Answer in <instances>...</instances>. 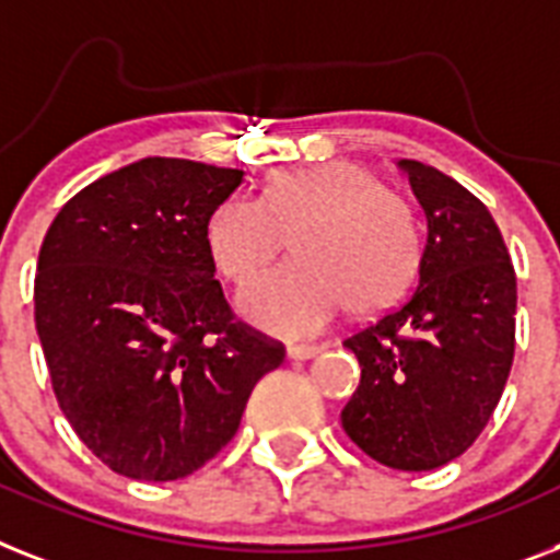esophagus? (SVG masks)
I'll return each instance as SVG.
<instances>
[{
    "label": "esophagus",
    "mask_w": 560,
    "mask_h": 560,
    "mask_svg": "<svg viewBox=\"0 0 560 560\" xmlns=\"http://www.w3.org/2000/svg\"><path fill=\"white\" fill-rule=\"evenodd\" d=\"M323 352V346H289L285 358L289 360H312Z\"/></svg>",
    "instance_id": "34e87169"
}]
</instances>
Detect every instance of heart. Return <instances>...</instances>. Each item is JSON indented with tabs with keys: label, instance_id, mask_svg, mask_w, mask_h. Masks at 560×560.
I'll list each match as a JSON object with an SVG mask.
<instances>
[{
	"label": "heart",
	"instance_id": "b5f03b06",
	"mask_svg": "<svg viewBox=\"0 0 560 560\" xmlns=\"http://www.w3.org/2000/svg\"><path fill=\"white\" fill-rule=\"evenodd\" d=\"M294 234L298 260L240 291L248 320L283 337L317 335L343 303L377 312L412 283L420 237L412 208L354 163L285 168L260 197L234 194L208 214L214 269L246 283Z\"/></svg>",
	"mask_w": 560,
	"mask_h": 560
}]
</instances>
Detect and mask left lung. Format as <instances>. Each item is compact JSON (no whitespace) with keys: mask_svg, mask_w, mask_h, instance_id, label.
Listing matches in <instances>:
<instances>
[{"mask_svg":"<svg viewBox=\"0 0 560 560\" xmlns=\"http://www.w3.org/2000/svg\"><path fill=\"white\" fill-rule=\"evenodd\" d=\"M427 214L418 289L346 337L360 386L343 429L377 464L429 472L483 432L515 354V269L489 208L443 171L400 160Z\"/></svg>","mask_w":560,"mask_h":560,"instance_id":"obj_1","label":"left lung"}]
</instances>
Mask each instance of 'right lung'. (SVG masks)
Segmentation results:
<instances>
[{"instance_id": "1", "label": "right lung", "mask_w": 560, "mask_h": 560, "mask_svg": "<svg viewBox=\"0 0 560 560\" xmlns=\"http://www.w3.org/2000/svg\"><path fill=\"white\" fill-rule=\"evenodd\" d=\"M243 171L145 156L65 202L39 248L34 317L54 395L117 475L177 480L234 438L285 349L234 320L206 252Z\"/></svg>"}]
</instances>
